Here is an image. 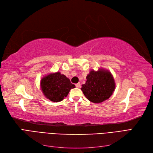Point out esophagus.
<instances>
[{"mask_svg":"<svg viewBox=\"0 0 153 153\" xmlns=\"http://www.w3.org/2000/svg\"><path fill=\"white\" fill-rule=\"evenodd\" d=\"M75 85H76V87H81L80 83H78V84H75Z\"/></svg>","mask_w":153,"mask_h":153,"instance_id":"34e87169","label":"esophagus"}]
</instances>
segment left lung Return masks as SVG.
I'll return each mask as SVG.
<instances>
[{
	"label": "left lung",
	"mask_w": 153,
	"mask_h": 153,
	"mask_svg": "<svg viewBox=\"0 0 153 153\" xmlns=\"http://www.w3.org/2000/svg\"><path fill=\"white\" fill-rule=\"evenodd\" d=\"M81 90L86 98L92 103H100L108 100L115 90V84L111 73L105 69L92 70L86 77Z\"/></svg>",
	"instance_id": "1"
}]
</instances>
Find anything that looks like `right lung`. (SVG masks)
<instances>
[{
    "mask_svg": "<svg viewBox=\"0 0 153 153\" xmlns=\"http://www.w3.org/2000/svg\"><path fill=\"white\" fill-rule=\"evenodd\" d=\"M41 88L46 98L53 102H59L66 97L75 85L60 72L50 73L41 80Z\"/></svg>",
    "mask_w": 153,
    "mask_h": 153,
    "instance_id": "1",
    "label": "right lung"
}]
</instances>
